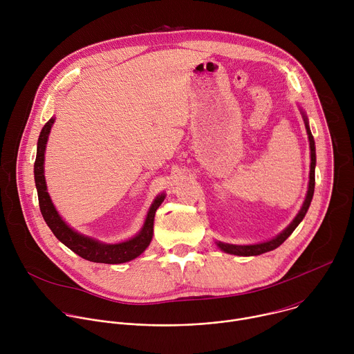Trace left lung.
<instances>
[{"mask_svg":"<svg viewBox=\"0 0 354 354\" xmlns=\"http://www.w3.org/2000/svg\"><path fill=\"white\" fill-rule=\"evenodd\" d=\"M302 113V119H304L306 123V129H307V134H308V140H310V148H311V168H310V182H308V192L306 196L304 203H302L301 210L298 212V214L295 216V218L292 220V223L284 230L281 231L276 238L268 241V242H262V243H255V245H232V243H224V242H216L217 246L227 252V254L231 255H238V257H257V255H262L265 252L273 250L277 246H280L291 234L292 231L297 228V225L302 221V218L306 217L308 207L311 205V200L314 196V189H315V164H317V156H315V141L313 137V133L310 130V124H308V119L306 116V113L301 111Z\"/></svg>","mask_w":354,"mask_h":354,"instance_id":"1","label":"left lung"}]
</instances>
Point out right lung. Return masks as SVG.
<instances>
[{
    "label": "right lung",
    "mask_w": 354,
    "mask_h": 354,
    "mask_svg": "<svg viewBox=\"0 0 354 354\" xmlns=\"http://www.w3.org/2000/svg\"><path fill=\"white\" fill-rule=\"evenodd\" d=\"M53 123H55V118L50 119L40 131V136L37 140L35 169H33L35 183H36L37 197H39V207L46 224L48 225L50 230H52V232L56 235V238L60 242H63L67 248H70L74 254H77L78 257L89 262L118 265V263H124L136 259L142 254V252L147 249V246L149 245L151 239H153L156 212L161 206L165 196L164 194L157 196L154 203L151 205L147 213L144 225L140 230V232L124 242L105 243L74 231L63 221L56 207L53 206L52 198H50L47 193V186L44 180V151H46L47 138H48L50 130H52Z\"/></svg>",
    "instance_id": "right-lung-1"
}]
</instances>
